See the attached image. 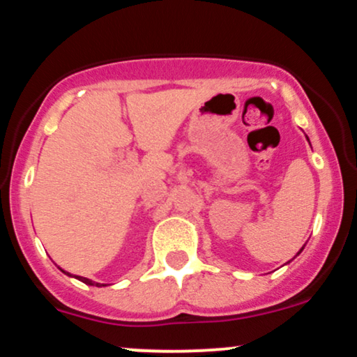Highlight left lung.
Returning <instances> with one entry per match:
<instances>
[{
	"instance_id": "left-lung-1",
	"label": "left lung",
	"mask_w": 357,
	"mask_h": 357,
	"mask_svg": "<svg viewBox=\"0 0 357 357\" xmlns=\"http://www.w3.org/2000/svg\"><path fill=\"white\" fill-rule=\"evenodd\" d=\"M307 141H309V137H307ZM301 252H302V248H301ZM301 252H298V253H301ZM298 253H297V255H298Z\"/></svg>"
}]
</instances>
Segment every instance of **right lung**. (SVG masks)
<instances>
[{
    "instance_id": "add662e5",
    "label": "right lung",
    "mask_w": 357,
    "mask_h": 357,
    "mask_svg": "<svg viewBox=\"0 0 357 357\" xmlns=\"http://www.w3.org/2000/svg\"><path fill=\"white\" fill-rule=\"evenodd\" d=\"M61 270V268H60ZM61 272L65 273V275H68V277H75V278H79L80 282H84V284H87V285H96V287H102L104 284H97V282H93V280H90V278H85V277H79V275H72V273H68V272H65V270H61Z\"/></svg>"
}]
</instances>
